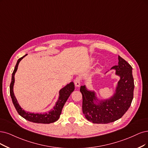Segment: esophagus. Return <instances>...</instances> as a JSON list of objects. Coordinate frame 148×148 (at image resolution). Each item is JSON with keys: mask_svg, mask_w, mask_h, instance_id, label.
Returning a JSON list of instances; mask_svg holds the SVG:
<instances>
[{"mask_svg": "<svg viewBox=\"0 0 148 148\" xmlns=\"http://www.w3.org/2000/svg\"><path fill=\"white\" fill-rule=\"evenodd\" d=\"M74 84L76 87H79L80 85V79L79 77H76L74 80Z\"/></svg>", "mask_w": 148, "mask_h": 148, "instance_id": "esophagus-1", "label": "esophagus"}]
</instances>
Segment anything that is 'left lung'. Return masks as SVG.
I'll use <instances>...</instances> for the list:
<instances>
[{
  "label": "left lung",
  "instance_id": "left-lung-1",
  "mask_svg": "<svg viewBox=\"0 0 148 148\" xmlns=\"http://www.w3.org/2000/svg\"><path fill=\"white\" fill-rule=\"evenodd\" d=\"M118 64L111 69L116 70L119 76L114 95L107 99L99 100L94 91L81 86L80 91L82 95V111L88 121L96 124H107L121 118L127 111L134 97V82L132 68L118 56Z\"/></svg>",
  "mask_w": 148,
  "mask_h": 148
}]
</instances>
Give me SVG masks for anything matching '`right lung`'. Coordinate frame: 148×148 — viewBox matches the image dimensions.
Segmentation results:
<instances>
[{
  "mask_svg": "<svg viewBox=\"0 0 148 148\" xmlns=\"http://www.w3.org/2000/svg\"><path fill=\"white\" fill-rule=\"evenodd\" d=\"M27 55V54L25 55L23 57L18 59L12 74V82H11L10 86V92L11 97H12V99L13 105L19 115H21L22 117L27 120V121L35 123L42 124H49L54 123L55 121H57L58 118H60V114H61L62 113V108L64 105L65 102H66L71 94L72 93L73 91L74 90V84L73 82H70L69 84H67L64 87H63V88L60 90L59 97L56 103V106H55L52 110H51L49 112L43 113H34L24 111V110H23L19 105L18 101L16 99V98L14 95L13 86L14 83V74L16 72V71L18 69V64L21 62V60L24 57H25Z\"/></svg>",
  "mask_w": 148,
  "mask_h": 148,
  "instance_id": "right-lung-1",
  "label": "right lung"
}]
</instances>
